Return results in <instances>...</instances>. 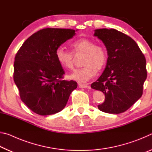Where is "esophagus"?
Masks as SVG:
<instances>
[{
    "mask_svg": "<svg viewBox=\"0 0 152 152\" xmlns=\"http://www.w3.org/2000/svg\"><path fill=\"white\" fill-rule=\"evenodd\" d=\"M78 86L80 88H88L89 86L88 84H81V83H79L78 84Z\"/></svg>",
    "mask_w": 152,
    "mask_h": 152,
    "instance_id": "34e87169",
    "label": "esophagus"
}]
</instances>
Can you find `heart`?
I'll list each match as a JSON object with an SVG mask.
<instances>
[{
  "mask_svg": "<svg viewBox=\"0 0 152 152\" xmlns=\"http://www.w3.org/2000/svg\"><path fill=\"white\" fill-rule=\"evenodd\" d=\"M74 55L84 53L82 64L84 66L76 69L69 75V78L78 82H86L96 75V70H101L107 62V51L102 46L95 45L93 41L87 38L74 41L70 44ZM56 57L63 68L71 70L74 67V56L71 52L60 47L56 49Z\"/></svg>",
  "mask_w": 152,
  "mask_h": 152,
  "instance_id": "1",
  "label": "heart"
}]
</instances>
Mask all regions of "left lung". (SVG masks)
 <instances>
[{
  "label": "left lung",
  "mask_w": 152,
  "mask_h": 152,
  "mask_svg": "<svg viewBox=\"0 0 152 152\" xmlns=\"http://www.w3.org/2000/svg\"><path fill=\"white\" fill-rule=\"evenodd\" d=\"M107 50V65L91 88L104 94L103 103L98 105L102 112H125L141 98L147 78L146 60L132 38L114 29L94 30Z\"/></svg>",
  "instance_id": "8db88e82"
}]
</instances>
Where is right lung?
<instances>
[{
	"instance_id": "add662e5",
	"label": "right lung",
	"mask_w": 152,
	"mask_h": 152,
	"mask_svg": "<svg viewBox=\"0 0 152 152\" xmlns=\"http://www.w3.org/2000/svg\"><path fill=\"white\" fill-rule=\"evenodd\" d=\"M75 34L74 29H43L31 35L15 56L13 78L20 99L38 115L61 111L78 86L75 81L61 80L65 72L56 57V49Z\"/></svg>"
}]
</instances>
